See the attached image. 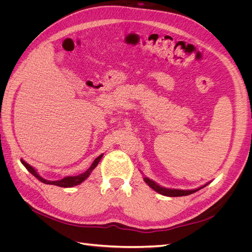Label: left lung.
Segmentation results:
<instances>
[{
  "label": "left lung",
  "mask_w": 252,
  "mask_h": 252,
  "mask_svg": "<svg viewBox=\"0 0 252 252\" xmlns=\"http://www.w3.org/2000/svg\"><path fill=\"white\" fill-rule=\"evenodd\" d=\"M144 181H145V183H146V184L150 188L154 189L155 191L158 192L159 194L166 195V196H184V195H189V194L196 192L197 190H200V189H202V188H204V187H206V186L208 185V183H207V184H205L204 186H201L200 188L192 189V190H182V189H169V188L162 187V186L158 185L156 182H154V181L148 179V178H144Z\"/></svg>",
  "instance_id": "obj_1"
}]
</instances>
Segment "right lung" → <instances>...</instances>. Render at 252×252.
Listing matches in <instances>:
<instances>
[{
  "instance_id": "add662e5",
  "label": "right lung",
  "mask_w": 252,
  "mask_h": 252,
  "mask_svg": "<svg viewBox=\"0 0 252 252\" xmlns=\"http://www.w3.org/2000/svg\"><path fill=\"white\" fill-rule=\"evenodd\" d=\"M102 157H103V155H101V156H98L94 161V163L91 164V166L89 167V168L85 171V172H83V173H81V174H79V175H75V177H66V178H63L62 180H59V181H48V180H45V179H43L41 175L36 172V170L33 168V167H32L30 166L29 164H27L25 161H23V159L21 158V162H22V164L24 165L25 167H26V169L32 173V175H34V177L39 180V181H41L42 183H44V184H49V185H56V186H60V187H65V188H67V187H73V186H77V185H79V184H81L82 182H84L85 181L89 175H90V173H91V171H93L95 167L97 166V164H98V162H100V159L102 158Z\"/></svg>"
}]
</instances>
